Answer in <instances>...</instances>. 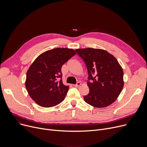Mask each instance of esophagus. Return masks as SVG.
Here are the masks:
<instances>
[{
  "label": "esophagus",
  "instance_id": "34e87169",
  "mask_svg": "<svg viewBox=\"0 0 147 147\" xmlns=\"http://www.w3.org/2000/svg\"><path fill=\"white\" fill-rule=\"evenodd\" d=\"M80 84H81V83H80V82H78V83H77L76 84H74L73 86H75V87H79V86H80Z\"/></svg>",
  "mask_w": 147,
  "mask_h": 147
}]
</instances>
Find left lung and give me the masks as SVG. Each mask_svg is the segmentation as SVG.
<instances>
[{"instance_id": "left-lung-1", "label": "left lung", "mask_w": 147, "mask_h": 147, "mask_svg": "<svg viewBox=\"0 0 147 147\" xmlns=\"http://www.w3.org/2000/svg\"><path fill=\"white\" fill-rule=\"evenodd\" d=\"M76 51L86 64L89 74V93L84 96L94 107L104 108L117 99L124 86L123 70L118 61L105 50L77 49Z\"/></svg>"}]
</instances>
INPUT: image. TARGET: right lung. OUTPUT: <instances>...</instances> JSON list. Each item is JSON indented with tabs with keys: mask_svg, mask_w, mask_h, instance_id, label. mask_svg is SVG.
<instances>
[{
	"mask_svg": "<svg viewBox=\"0 0 147 147\" xmlns=\"http://www.w3.org/2000/svg\"><path fill=\"white\" fill-rule=\"evenodd\" d=\"M76 54L73 49L55 48L41 53L31 64L27 71L26 88L37 104L52 107L64 99L69 86L61 79V67Z\"/></svg>",
	"mask_w": 147,
	"mask_h": 147,
	"instance_id": "1",
	"label": "right lung"
}]
</instances>
